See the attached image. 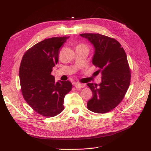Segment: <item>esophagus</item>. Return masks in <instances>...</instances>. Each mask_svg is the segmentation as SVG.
Returning <instances> with one entry per match:
<instances>
[{"mask_svg":"<svg viewBox=\"0 0 151 151\" xmlns=\"http://www.w3.org/2000/svg\"><path fill=\"white\" fill-rule=\"evenodd\" d=\"M74 86L76 87V88H78V89H81V88H83L85 86V84H81V83H74Z\"/></svg>","mask_w":151,"mask_h":151,"instance_id":"34e87169","label":"esophagus"}]
</instances>
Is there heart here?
Returning a JSON list of instances; mask_svg holds the SVG:
<instances>
[{"label":"heart","instance_id":"1","mask_svg":"<svg viewBox=\"0 0 151 151\" xmlns=\"http://www.w3.org/2000/svg\"><path fill=\"white\" fill-rule=\"evenodd\" d=\"M81 46H84V45H81Z\"/></svg>","mask_w":151,"mask_h":151}]
</instances>
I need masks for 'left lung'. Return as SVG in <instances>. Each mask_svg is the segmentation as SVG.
I'll return each instance as SVG.
<instances>
[{"label": "left lung", "mask_w": 151, "mask_h": 151, "mask_svg": "<svg viewBox=\"0 0 151 151\" xmlns=\"http://www.w3.org/2000/svg\"><path fill=\"white\" fill-rule=\"evenodd\" d=\"M93 45V65L101 74V83L87 84L93 92V98L88 102V108L97 113L109 112L124 98L130 83V70L127 55L116 40L100 34L84 33Z\"/></svg>", "instance_id": "1"}]
</instances>
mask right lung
Instances as JSON below:
<instances>
[{
	"label": "right lung",
	"mask_w": 151,
	"mask_h": 151,
	"mask_svg": "<svg viewBox=\"0 0 151 151\" xmlns=\"http://www.w3.org/2000/svg\"><path fill=\"white\" fill-rule=\"evenodd\" d=\"M68 38L45 39L27 50L22 58L19 74L22 96L32 109L44 116L60 113L65 96L72 88L69 81L55 82L51 74L58 62L59 50Z\"/></svg>",
	"instance_id": "right-lung-1"
}]
</instances>
